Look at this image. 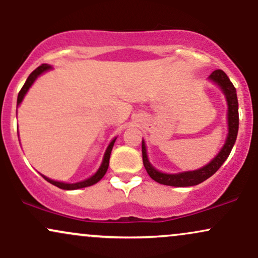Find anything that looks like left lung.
I'll return each instance as SVG.
<instances>
[{
  "instance_id": "obj_1",
  "label": "left lung",
  "mask_w": 258,
  "mask_h": 258,
  "mask_svg": "<svg viewBox=\"0 0 258 258\" xmlns=\"http://www.w3.org/2000/svg\"><path fill=\"white\" fill-rule=\"evenodd\" d=\"M210 79L220 86L227 97L228 127H229V132H228L226 144L222 148L221 152L218 153V155L216 156L210 164H207L206 166L200 168V170L189 171V172H182L177 174H167L159 172L158 170H155V168L150 165V162L148 161L146 144H144V142H142V156H143L144 167H146L148 174H149L155 182L160 183V184L172 186H191L199 184V183L204 182V180L210 178L212 174L216 173V171L223 165V162L226 161L228 156H229L230 152H232L234 143H235L236 141V136H238L239 128V111L236 90L223 70H215V72L210 75Z\"/></svg>"
}]
</instances>
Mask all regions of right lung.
<instances>
[{"instance_id": "right-lung-1", "label": "right lung", "mask_w": 258, "mask_h": 258, "mask_svg": "<svg viewBox=\"0 0 258 258\" xmlns=\"http://www.w3.org/2000/svg\"><path fill=\"white\" fill-rule=\"evenodd\" d=\"M48 69H51V67H49V65L42 64V65H40V67H38V68H36V69H35L34 72H32V73L30 74V75H29V78H28V80H26V81H25L24 86H23L22 90H20L19 93H18V99H17V104H18V105H19L20 103H22V100H23V98H24L25 93H26V92H28L29 88H30V86H31L32 84H34V81H35V80H36L37 76L41 75V74H42L43 72H46V70H48ZM115 139H116V138H115ZM115 139L111 142L110 144H109L108 149H106V152H105V154H104V159H103V162H102V165H100L99 170L97 171V172L94 173L93 176L90 177V178H88V179L82 180V182L73 183V184H70V183L55 182V180H52V179L47 178V177H44V176H43V178L46 179L47 182L51 183V184L58 186V188H60V189H65V190H74V189L85 188V186H90V185L96 184L97 182H99V180L102 179L103 177H104L106 170H108V167H109V159H110L111 149H112V147H114Z\"/></svg>"}]
</instances>
